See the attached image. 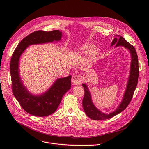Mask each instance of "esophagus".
<instances>
[{
  "instance_id": "34e87169",
  "label": "esophagus",
  "mask_w": 149,
  "mask_h": 149,
  "mask_svg": "<svg viewBox=\"0 0 149 149\" xmlns=\"http://www.w3.org/2000/svg\"><path fill=\"white\" fill-rule=\"evenodd\" d=\"M71 82L73 85H79L82 82V78L80 75H75L72 77Z\"/></svg>"
}]
</instances>
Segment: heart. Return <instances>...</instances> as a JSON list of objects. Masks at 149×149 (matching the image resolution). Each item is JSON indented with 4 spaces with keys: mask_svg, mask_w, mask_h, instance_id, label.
Here are the masks:
<instances>
[{
    "mask_svg": "<svg viewBox=\"0 0 149 149\" xmlns=\"http://www.w3.org/2000/svg\"><path fill=\"white\" fill-rule=\"evenodd\" d=\"M97 52V48L95 46L88 44H86L83 45L82 47L77 49L75 51V53L77 54H88L89 56L91 57H94L96 55Z\"/></svg>",
    "mask_w": 149,
    "mask_h": 149,
    "instance_id": "obj_1",
    "label": "heart"
}]
</instances>
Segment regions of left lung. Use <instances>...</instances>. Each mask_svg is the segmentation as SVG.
I'll return each mask as SVG.
<instances>
[{"label": "left lung", "instance_id": "left-lung-1", "mask_svg": "<svg viewBox=\"0 0 149 149\" xmlns=\"http://www.w3.org/2000/svg\"><path fill=\"white\" fill-rule=\"evenodd\" d=\"M113 45H115V48L120 47H124L130 52L131 63L128 81H127L123 98L118 106L114 111L109 114L102 113L96 107L92 100L91 94L88 86L86 83L82 85L85 91V94L82 100V106L84 112L88 117L94 120L109 119L122 112L130 102L137 85L139 75V63L137 55L134 47L120 35L115 36V38L111 42L110 47Z\"/></svg>", "mask_w": 149, "mask_h": 149}]
</instances>
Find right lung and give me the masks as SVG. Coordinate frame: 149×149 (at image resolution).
I'll use <instances>...</instances> for the list:
<instances>
[{"label":"right lung","mask_w":149,"mask_h":149,"mask_svg":"<svg viewBox=\"0 0 149 149\" xmlns=\"http://www.w3.org/2000/svg\"><path fill=\"white\" fill-rule=\"evenodd\" d=\"M62 32L38 31L34 32L20 42L15 50L10 63L12 88L14 97L21 107L28 113L37 117H46L54 113L58 109L62 98L71 87V75L58 78L45 92L33 94L25 87L19 71L20 59L30 45L59 42Z\"/></svg>","instance_id":"1"}]
</instances>
